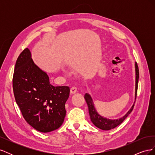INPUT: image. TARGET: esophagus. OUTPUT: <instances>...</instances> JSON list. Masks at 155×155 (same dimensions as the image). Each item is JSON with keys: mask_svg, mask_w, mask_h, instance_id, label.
I'll use <instances>...</instances> for the list:
<instances>
[{"mask_svg": "<svg viewBox=\"0 0 155 155\" xmlns=\"http://www.w3.org/2000/svg\"><path fill=\"white\" fill-rule=\"evenodd\" d=\"M78 91V88L75 86H73L70 88V92H71L72 94H74L75 92H76Z\"/></svg>", "mask_w": 155, "mask_h": 155, "instance_id": "34e87169", "label": "esophagus"}]
</instances>
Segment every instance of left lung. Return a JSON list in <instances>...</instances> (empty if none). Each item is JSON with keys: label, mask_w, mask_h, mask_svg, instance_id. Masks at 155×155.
Returning a JSON list of instances; mask_svg holds the SVG:
<instances>
[{"label": "left lung", "mask_w": 155, "mask_h": 155, "mask_svg": "<svg viewBox=\"0 0 155 155\" xmlns=\"http://www.w3.org/2000/svg\"><path fill=\"white\" fill-rule=\"evenodd\" d=\"M135 70H136V90H135V101L137 99V91H138V79H139V70L137 63H135ZM85 99L87 104L88 107V112L89 115L91 117V120L92 122L94 124L95 126L98 127L100 129L108 130H110L112 129L115 128L116 127L119 125L121 123L123 122L124 120L129 116V114L130 113L132 110H133V108L134 106V104L130 108V109L128 111L127 113L124 117L121 118L118 120H109L105 118H103L100 115L97 114L96 112L94 107V104L92 97L91 96L88 94L86 93L85 94Z\"/></svg>", "instance_id": "obj_1"}]
</instances>
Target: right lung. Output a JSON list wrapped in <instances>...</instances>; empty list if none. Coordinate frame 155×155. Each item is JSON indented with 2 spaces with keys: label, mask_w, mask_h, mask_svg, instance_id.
Instances as JSON below:
<instances>
[{
  "label": "right lung",
  "mask_w": 155,
  "mask_h": 155,
  "mask_svg": "<svg viewBox=\"0 0 155 155\" xmlns=\"http://www.w3.org/2000/svg\"><path fill=\"white\" fill-rule=\"evenodd\" d=\"M13 90L23 118L32 127L49 133L63 124L70 89L68 86L51 85L47 74L33 61L28 48L17 59Z\"/></svg>",
  "instance_id": "right-lung-1"
}]
</instances>
